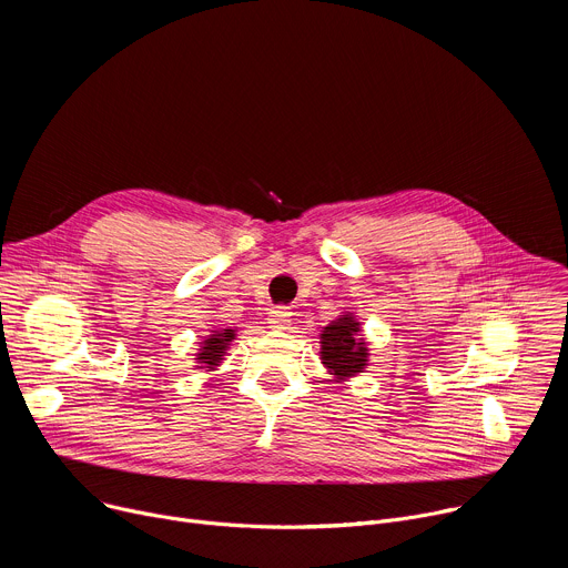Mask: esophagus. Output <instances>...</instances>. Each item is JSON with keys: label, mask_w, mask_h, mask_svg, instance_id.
Returning <instances> with one entry per match:
<instances>
[{"label": "esophagus", "mask_w": 568, "mask_h": 568, "mask_svg": "<svg viewBox=\"0 0 568 568\" xmlns=\"http://www.w3.org/2000/svg\"><path fill=\"white\" fill-rule=\"evenodd\" d=\"M267 321L272 323V328H287L290 326V316H292V312L287 310V307H283V305H276V307H272L270 312H267Z\"/></svg>", "instance_id": "obj_1"}]
</instances>
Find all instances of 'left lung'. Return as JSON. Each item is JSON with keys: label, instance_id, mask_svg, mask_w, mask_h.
<instances>
[{"label": "left lung", "instance_id": "left-lung-1", "mask_svg": "<svg viewBox=\"0 0 568 568\" xmlns=\"http://www.w3.org/2000/svg\"><path fill=\"white\" fill-rule=\"evenodd\" d=\"M359 323L351 314H342V318L333 321L321 335V359L328 366L337 379L362 373L366 366V348L357 337Z\"/></svg>", "mask_w": 568, "mask_h": 568}]
</instances>
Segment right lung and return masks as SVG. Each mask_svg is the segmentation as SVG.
Listing matches in <instances>:
<instances>
[{
  "instance_id": "obj_1",
  "label": "right lung",
  "mask_w": 568,
  "mask_h": 568,
  "mask_svg": "<svg viewBox=\"0 0 568 568\" xmlns=\"http://www.w3.org/2000/svg\"><path fill=\"white\" fill-rule=\"evenodd\" d=\"M231 339H233V331H224V333L211 335V337L204 342L202 353H197V359L204 364V366H200V368H213V366H217V362L222 359V355H224V351H226V346H229Z\"/></svg>"
}]
</instances>
